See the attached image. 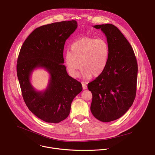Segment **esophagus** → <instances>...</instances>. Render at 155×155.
<instances>
[{
    "mask_svg": "<svg viewBox=\"0 0 155 155\" xmlns=\"http://www.w3.org/2000/svg\"><path fill=\"white\" fill-rule=\"evenodd\" d=\"M81 84H82V86H83V90H86V88H87V86H86V83H82Z\"/></svg>",
    "mask_w": 155,
    "mask_h": 155,
    "instance_id": "1",
    "label": "esophagus"
}]
</instances>
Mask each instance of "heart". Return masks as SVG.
Wrapping results in <instances>:
<instances>
[{
    "mask_svg": "<svg viewBox=\"0 0 155 155\" xmlns=\"http://www.w3.org/2000/svg\"><path fill=\"white\" fill-rule=\"evenodd\" d=\"M71 51V53H65L64 61L68 72L73 77L78 76L80 65L84 78L91 76L97 77L105 71L110 56L108 44L105 39L81 37L72 44Z\"/></svg>",
    "mask_w": 155,
    "mask_h": 155,
    "instance_id": "b5f03b06",
    "label": "heart"
}]
</instances>
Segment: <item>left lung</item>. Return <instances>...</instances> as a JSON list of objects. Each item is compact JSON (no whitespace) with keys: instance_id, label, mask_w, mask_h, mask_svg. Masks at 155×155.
Instances as JSON below:
<instances>
[{"instance_id":"1","label":"left lung","mask_w":155,"mask_h":155,"mask_svg":"<svg viewBox=\"0 0 155 155\" xmlns=\"http://www.w3.org/2000/svg\"><path fill=\"white\" fill-rule=\"evenodd\" d=\"M105 34L110 56L104 72L87 84L92 94L91 111L102 122L121 117L131 107L136 94L137 62L133 49L114 25H96Z\"/></svg>"}]
</instances>
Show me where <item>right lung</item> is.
<instances>
[{
	"instance_id": "obj_1",
	"label": "right lung",
	"mask_w": 155,
	"mask_h": 155,
	"mask_svg": "<svg viewBox=\"0 0 155 155\" xmlns=\"http://www.w3.org/2000/svg\"><path fill=\"white\" fill-rule=\"evenodd\" d=\"M75 20L53 23L36 28L22 45L16 72L23 99L31 112L41 120L58 123L67 118L81 83L70 77L63 58L65 42L77 28ZM45 68L51 78L47 89L37 92L30 81L36 68Z\"/></svg>"
}]
</instances>
